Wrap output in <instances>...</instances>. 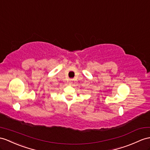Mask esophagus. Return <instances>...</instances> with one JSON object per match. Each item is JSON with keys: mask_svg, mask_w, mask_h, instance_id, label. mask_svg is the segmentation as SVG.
<instances>
[{"mask_svg": "<svg viewBox=\"0 0 150 150\" xmlns=\"http://www.w3.org/2000/svg\"><path fill=\"white\" fill-rule=\"evenodd\" d=\"M72 82V79H70L69 80V84H71Z\"/></svg>", "mask_w": 150, "mask_h": 150, "instance_id": "obj_1", "label": "esophagus"}]
</instances>
